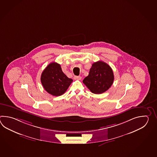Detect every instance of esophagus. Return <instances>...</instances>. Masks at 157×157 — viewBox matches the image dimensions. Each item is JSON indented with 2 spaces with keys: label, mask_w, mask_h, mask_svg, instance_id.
Segmentation results:
<instances>
[{
  "label": "esophagus",
  "mask_w": 157,
  "mask_h": 157,
  "mask_svg": "<svg viewBox=\"0 0 157 157\" xmlns=\"http://www.w3.org/2000/svg\"><path fill=\"white\" fill-rule=\"evenodd\" d=\"M74 78L75 80H81V77L80 76H74Z\"/></svg>",
  "instance_id": "34e87169"
}]
</instances>
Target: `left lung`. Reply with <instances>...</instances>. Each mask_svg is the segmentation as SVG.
<instances>
[{
    "label": "left lung",
    "mask_w": 157,
    "mask_h": 157,
    "mask_svg": "<svg viewBox=\"0 0 157 157\" xmlns=\"http://www.w3.org/2000/svg\"><path fill=\"white\" fill-rule=\"evenodd\" d=\"M114 81L112 69L108 64L98 61L92 64L89 75L83 80V83L93 93L102 94L108 90Z\"/></svg>",
    "instance_id": "1"
}]
</instances>
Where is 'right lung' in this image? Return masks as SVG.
<instances>
[{"label": "right lung", "instance_id": "1", "mask_svg": "<svg viewBox=\"0 0 157 157\" xmlns=\"http://www.w3.org/2000/svg\"><path fill=\"white\" fill-rule=\"evenodd\" d=\"M40 79L44 89L56 97L63 94L73 81L64 74L60 64L56 62L51 63L45 68Z\"/></svg>", "mask_w": 157, "mask_h": 157}]
</instances>
